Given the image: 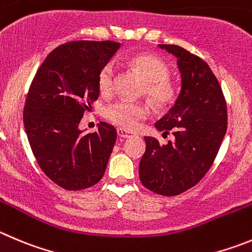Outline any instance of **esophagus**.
I'll return each mask as SVG.
<instances>
[{
	"mask_svg": "<svg viewBox=\"0 0 252 252\" xmlns=\"http://www.w3.org/2000/svg\"><path fill=\"white\" fill-rule=\"evenodd\" d=\"M117 134H118L119 138H129L133 135V131L126 130V129H123V128H118L117 129Z\"/></svg>",
	"mask_w": 252,
	"mask_h": 252,
	"instance_id": "esophagus-1",
	"label": "esophagus"
}]
</instances>
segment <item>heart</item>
I'll list each match as a JSON object with an SVG mask.
<instances>
[{"label":"heart","instance_id":"heart-1","mask_svg":"<svg viewBox=\"0 0 252 252\" xmlns=\"http://www.w3.org/2000/svg\"><path fill=\"white\" fill-rule=\"evenodd\" d=\"M126 61L145 79L147 83L144 93L153 104L163 108L174 102L176 97V88L173 82L168 78L170 74L169 65L160 57L149 53H142L131 56ZM117 73L118 67L114 61H109L102 65L98 73V89L100 93L104 95L112 93ZM148 113L149 109L144 103L121 99L105 107L104 117L115 126L130 129L137 126L138 122L144 119Z\"/></svg>","mask_w":252,"mask_h":252}]
</instances>
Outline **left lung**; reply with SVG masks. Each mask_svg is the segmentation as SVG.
<instances>
[{"mask_svg": "<svg viewBox=\"0 0 252 252\" xmlns=\"http://www.w3.org/2000/svg\"><path fill=\"white\" fill-rule=\"evenodd\" d=\"M159 47L178 58L182 92L157 129L175 139L160 145L145 137L147 149L139 164L142 184L153 192L175 196L195 187L218 155L227 128L224 93L208 63L175 44Z\"/></svg>", "mask_w": 252, "mask_h": 252, "instance_id": "1", "label": "left lung"}]
</instances>
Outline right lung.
Returning a JSON list of instances; mask_svg holds the SVG:
<instances>
[{
	"instance_id": "add662e5",
	"label": "right lung",
	"mask_w": 252,
	"mask_h": 252,
	"mask_svg": "<svg viewBox=\"0 0 252 252\" xmlns=\"http://www.w3.org/2000/svg\"><path fill=\"white\" fill-rule=\"evenodd\" d=\"M121 43L72 41L49 53L31 82L23 124L39 168L65 190H83L104 175L117 130L100 122L82 134L78 124L98 99V73Z\"/></svg>"
}]
</instances>
